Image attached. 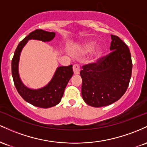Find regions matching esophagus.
Returning a JSON list of instances; mask_svg holds the SVG:
<instances>
[{"label":"esophagus","instance_id":"esophagus-1","mask_svg":"<svg viewBox=\"0 0 147 147\" xmlns=\"http://www.w3.org/2000/svg\"><path fill=\"white\" fill-rule=\"evenodd\" d=\"M73 70H74V73L75 75H77V74H79L80 73V66L78 65H74L73 66Z\"/></svg>","mask_w":147,"mask_h":147}]
</instances>
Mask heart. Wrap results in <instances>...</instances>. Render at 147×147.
<instances>
[{"mask_svg": "<svg viewBox=\"0 0 147 147\" xmlns=\"http://www.w3.org/2000/svg\"><path fill=\"white\" fill-rule=\"evenodd\" d=\"M96 45V42L94 41H87V42H85V44L82 45V47L81 48V53H90L91 51H92ZM102 54V50L100 48H98L96 50L94 51V57L97 58L99 56H100V55Z\"/></svg>", "mask_w": 147, "mask_h": 147, "instance_id": "obj_1", "label": "heart"}]
</instances>
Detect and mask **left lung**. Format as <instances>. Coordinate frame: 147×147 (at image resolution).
Listing matches in <instances>:
<instances>
[{"label":"left lung","instance_id":"obj_1","mask_svg":"<svg viewBox=\"0 0 147 147\" xmlns=\"http://www.w3.org/2000/svg\"><path fill=\"white\" fill-rule=\"evenodd\" d=\"M111 53L96 63L83 65L80 72L82 98L95 108L107 106L119 99L131 78L133 64L129 49L117 36L111 34Z\"/></svg>","mask_w":147,"mask_h":147}]
</instances>
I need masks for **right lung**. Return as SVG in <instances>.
Instances as JSON below:
<instances>
[{
    "label": "right lung",
    "mask_w": 147,
    "mask_h": 147,
    "mask_svg": "<svg viewBox=\"0 0 147 147\" xmlns=\"http://www.w3.org/2000/svg\"><path fill=\"white\" fill-rule=\"evenodd\" d=\"M55 36V32L41 29L32 31L19 43L11 60V74L18 92L26 101L39 108H51L61 101L65 87L74 74L72 65L58 67L47 85L38 90H32L25 86L19 77L18 69L19 57L22 49L28 40L37 39L42 42H50Z\"/></svg>",
    "instance_id": "right-lung-1"
}]
</instances>
